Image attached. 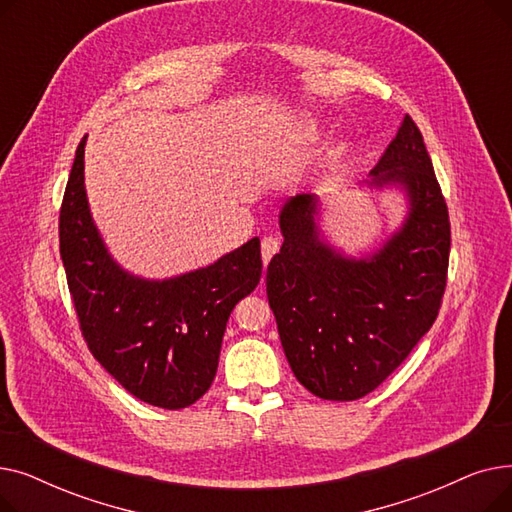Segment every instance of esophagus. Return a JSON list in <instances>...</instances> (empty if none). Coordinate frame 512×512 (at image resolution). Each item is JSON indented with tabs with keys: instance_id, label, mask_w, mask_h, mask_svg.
I'll return each instance as SVG.
<instances>
[{
	"instance_id": "34e87169",
	"label": "esophagus",
	"mask_w": 512,
	"mask_h": 512,
	"mask_svg": "<svg viewBox=\"0 0 512 512\" xmlns=\"http://www.w3.org/2000/svg\"><path fill=\"white\" fill-rule=\"evenodd\" d=\"M278 249H280V240L276 236H265L261 240V259L265 265L270 263V259L278 253Z\"/></svg>"
}]
</instances>
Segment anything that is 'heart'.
<instances>
[{"mask_svg": "<svg viewBox=\"0 0 512 512\" xmlns=\"http://www.w3.org/2000/svg\"><path fill=\"white\" fill-rule=\"evenodd\" d=\"M301 132H303V137L313 139V137H317V134H319V126L313 120H303L301 122Z\"/></svg>", "mask_w": 512, "mask_h": 512, "instance_id": "1", "label": "heart"}]
</instances>
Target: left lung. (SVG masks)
<instances>
[{
  "instance_id": "1",
  "label": "left lung",
  "mask_w": 512,
  "mask_h": 512,
  "mask_svg": "<svg viewBox=\"0 0 512 512\" xmlns=\"http://www.w3.org/2000/svg\"><path fill=\"white\" fill-rule=\"evenodd\" d=\"M365 186L405 199V218L378 247L344 253L321 228L319 195L297 193L280 209L284 242L267 265L288 365L324 400H357L378 388L432 328L446 286L448 209L411 116Z\"/></svg>"
}]
</instances>
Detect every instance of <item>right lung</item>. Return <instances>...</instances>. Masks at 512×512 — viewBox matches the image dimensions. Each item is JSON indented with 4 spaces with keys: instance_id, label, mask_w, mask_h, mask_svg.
Masks as SVG:
<instances>
[{
    "instance_id": "add662e5",
    "label": "right lung",
    "mask_w": 512,
    "mask_h": 512,
    "mask_svg": "<svg viewBox=\"0 0 512 512\" xmlns=\"http://www.w3.org/2000/svg\"><path fill=\"white\" fill-rule=\"evenodd\" d=\"M80 141L60 211V255L89 351L147 405L191 407L218 371L234 305L261 278L259 238L205 267L143 278L114 259L93 220Z\"/></svg>"
}]
</instances>
